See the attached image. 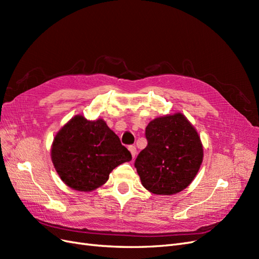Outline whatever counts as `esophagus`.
<instances>
[{
  "label": "esophagus",
  "mask_w": 259,
  "mask_h": 259,
  "mask_svg": "<svg viewBox=\"0 0 259 259\" xmlns=\"http://www.w3.org/2000/svg\"><path fill=\"white\" fill-rule=\"evenodd\" d=\"M128 150L131 151V153H132V156H133V159H135V156H136V153H137V150H136V147L135 146H130L128 147Z\"/></svg>",
  "instance_id": "34e87169"
}]
</instances>
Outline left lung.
Returning <instances> with one entry per match:
<instances>
[{
    "mask_svg": "<svg viewBox=\"0 0 259 259\" xmlns=\"http://www.w3.org/2000/svg\"><path fill=\"white\" fill-rule=\"evenodd\" d=\"M148 145L135 167L147 190L154 194L178 193L191 184L203 161L198 132L182 113L156 117L147 125Z\"/></svg>",
    "mask_w": 259,
    "mask_h": 259,
    "instance_id": "1",
    "label": "left lung"
}]
</instances>
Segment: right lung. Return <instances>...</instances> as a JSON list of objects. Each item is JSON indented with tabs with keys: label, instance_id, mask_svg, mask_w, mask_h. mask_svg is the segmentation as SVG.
<instances>
[{
	"label": "right lung",
	"instance_id": "add662e5",
	"mask_svg": "<svg viewBox=\"0 0 259 259\" xmlns=\"http://www.w3.org/2000/svg\"><path fill=\"white\" fill-rule=\"evenodd\" d=\"M51 156L62 182L84 192L103 186L113 168L132 160L131 152L103 119L90 121L80 114L59 130Z\"/></svg>",
	"mask_w": 259,
	"mask_h": 259
}]
</instances>
